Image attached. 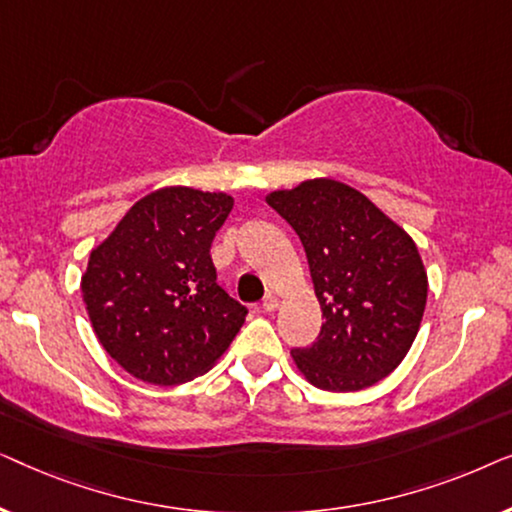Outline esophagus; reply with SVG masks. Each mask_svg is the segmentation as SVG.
<instances>
[{
	"instance_id": "esophagus-1",
	"label": "esophagus",
	"mask_w": 512,
	"mask_h": 512,
	"mask_svg": "<svg viewBox=\"0 0 512 512\" xmlns=\"http://www.w3.org/2000/svg\"><path fill=\"white\" fill-rule=\"evenodd\" d=\"M261 307H263L265 312H275L277 307H279V298H277V296H272V293H270V296H265V298H263Z\"/></svg>"
}]
</instances>
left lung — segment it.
<instances>
[{
    "label": "left lung",
    "mask_w": 512,
    "mask_h": 512,
    "mask_svg": "<svg viewBox=\"0 0 512 512\" xmlns=\"http://www.w3.org/2000/svg\"><path fill=\"white\" fill-rule=\"evenodd\" d=\"M303 242L321 305L312 345L293 347L314 387L359 391L394 370L415 340L426 272L415 242L366 195L333 179L268 195Z\"/></svg>",
    "instance_id": "left-lung-1"
}]
</instances>
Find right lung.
<instances>
[{
    "instance_id": "add662e5",
    "label": "right lung",
    "mask_w": 512,
    "mask_h": 512,
    "mask_svg": "<svg viewBox=\"0 0 512 512\" xmlns=\"http://www.w3.org/2000/svg\"><path fill=\"white\" fill-rule=\"evenodd\" d=\"M230 209V195L160 188L90 254L81 291L95 335L137 380H193L242 328L247 307L221 289L209 254Z\"/></svg>"
}]
</instances>
